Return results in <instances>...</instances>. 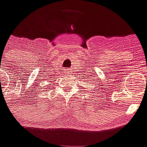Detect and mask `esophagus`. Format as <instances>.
Masks as SVG:
<instances>
[{"label": "esophagus", "mask_w": 147, "mask_h": 147, "mask_svg": "<svg viewBox=\"0 0 147 147\" xmlns=\"http://www.w3.org/2000/svg\"><path fill=\"white\" fill-rule=\"evenodd\" d=\"M65 73L67 74V75H69V74L72 73V71H71V69H67V70H65Z\"/></svg>", "instance_id": "obj_1"}]
</instances>
